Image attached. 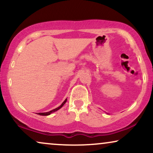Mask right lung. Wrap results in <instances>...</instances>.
I'll use <instances>...</instances> for the list:
<instances>
[{
    "label": "right lung",
    "mask_w": 153,
    "mask_h": 153,
    "mask_svg": "<svg viewBox=\"0 0 153 153\" xmlns=\"http://www.w3.org/2000/svg\"><path fill=\"white\" fill-rule=\"evenodd\" d=\"M66 102H67V99H65V101H64L63 102H62V104H61V105H60V106H58V107H57L56 108H54V109H53V110L50 111H49V112H45V113H37V114L40 115V116H49V115L52 114V113L55 112V111H58V109H60V108H61L62 106H63L65 104Z\"/></svg>",
    "instance_id": "obj_1"
}]
</instances>
